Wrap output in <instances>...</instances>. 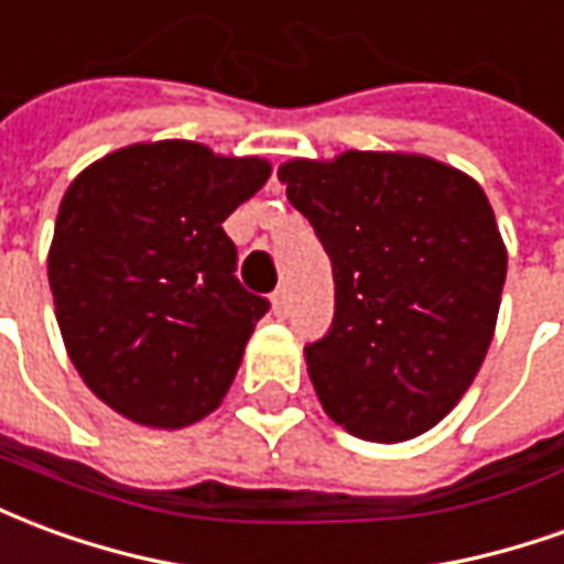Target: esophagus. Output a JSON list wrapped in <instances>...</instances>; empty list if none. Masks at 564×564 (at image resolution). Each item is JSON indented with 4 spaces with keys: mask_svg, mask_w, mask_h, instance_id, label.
I'll list each match as a JSON object with an SVG mask.
<instances>
[{
    "mask_svg": "<svg viewBox=\"0 0 564 564\" xmlns=\"http://www.w3.org/2000/svg\"><path fill=\"white\" fill-rule=\"evenodd\" d=\"M289 289H285V285H282V289H275L273 291V310H275V315H285L289 313Z\"/></svg>",
    "mask_w": 564,
    "mask_h": 564,
    "instance_id": "1",
    "label": "esophagus"
}]
</instances>
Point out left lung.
I'll return each instance as SVG.
<instances>
[{
    "mask_svg": "<svg viewBox=\"0 0 564 564\" xmlns=\"http://www.w3.org/2000/svg\"><path fill=\"white\" fill-rule=\"evenodd\" d=\"M334 270V322L306 346L315 394L361 441L434 429L492 343L507 251L482 187L419 154L346 151L279 170Z\"/></svg>",
    "mask_w": 564,
    "mask_h": 564,
    "instance_id": "1",
    "label": "left lung"
}]
</instances>
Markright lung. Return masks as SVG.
Segmentation results:
<instances>
[{
	"mask_svg": "<svg viewBox=\"0 0 564 564\" xmlns=\"http://www.w3.org/2000/svg\"><path fill=\"white\" fill-rule=\"evenodd\" d=\"M270 163L197 142L130 145L87 166L59 203L47 282L90 391L151 429L212 413L270 301L242 289L225 218Z\"/></svg>",
	"mask_w": 564,
	"mask_h": 564,
	"instance_id": "add662e5",
	"label": "right lung"
}]
</instances>
